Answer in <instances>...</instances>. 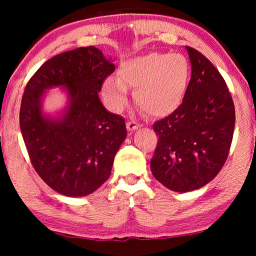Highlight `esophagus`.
I'll return each mask as SVG.
<instances>
[{
	"label": "esophagus",
	"mask_w": 256,
	"mask_h": 256,
	"mask_svg": "<svg viewBox=\"0 0 256 256\" xmlns=\"http://www.w3.org/2000/svg\"><path fill=\"white\" fill-rule=\"evenodd\" d=\"M141 128V124H138V122H134V121H129L127 122V129L129 132H134L136 129Z\"/></svg>",
	"instance_id": "1"
}]
</instances>
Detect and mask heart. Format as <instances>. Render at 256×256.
Segmentation results:
<instances>
[{
  "label": "heart",
  "mask_w": 256,
  "mask_h": 256,
  "mask_svg": "<svg viewBox=\"0 0 256 256\" xmlns=\"http://www.w3.org/2000/svg\"><path fill=\"white\" fill-rule=\"evenodd\" d=\"M116 76L102 82V96L114 112L128 104V87L136 104L152 116H166L180 107L190 76L188 59L180 54L138 56L121 64Z\"/></svg>",
  "instance_id": "heart-1"
}]
</instances>
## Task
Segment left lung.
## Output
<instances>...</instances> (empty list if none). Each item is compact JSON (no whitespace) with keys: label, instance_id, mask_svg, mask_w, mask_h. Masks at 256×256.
<instances>
[{"label":"left lung","instance_id":"obj_1","mask_svg":"<svg viewBox=\"0 0 256 256\" xmlns=\"http://www.w3.org/2000/svg\"><path fill=\"white\" fill-rule=\"evenodd\" d=\"M185 50L190 82L180 106L154 124L158 143L150 162L154 177L182 194L202 188L218 174L236 124L234 104L222 74L200 52Z\"/></svg>","mask_w":256,"mask_h":256}]
</instances>
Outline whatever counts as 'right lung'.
<instances>
[{"label": "right lung", "instance_id": "right-lung-1", "mask_svg": "<svg viewBox=\"0 0 256 256\" xmlns=\"http://www.w3.org/2000/svg\"><path fill=\"white\" fill-rule=\"evenodd\" d=\"M113 62L96 46L64 52L44 62L24 90L20 127L31 163L60 194L85 197L98 190L127 136L124 118L99 99ZM52 88L62 89L66 102L48 112L44 102Z\"/></svg>", "mask_w": 256, "mask_h": 256}]
</instances>
